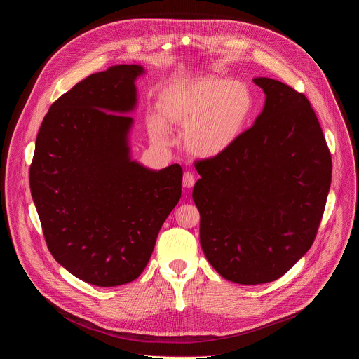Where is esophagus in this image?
Wrapping results in <instances>:
<instances>
[{"mask_svg": "<svg viewBox=\"0 0 359 359\" xmlns=\"http://www.w3.org/2000/svg\"><path fill=\"white\" fill-rule=\"evenodd\" d=\"M194 182H196V177H194V175H193L191 172H186V173L183 175V186H184L186 189L193 187V186H194Z\"/></svg>", "mask_w": 359, "mask_h": 359, "instance_id": "esophagus-1", "label": "esophagus"}]
</instances>
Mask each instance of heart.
I'll use <instances>...</instances> for the list:
<instances>
[{"label":"heart","mask_w":359,"mask_h":359,"mask_svg":"<svg viewBox=\"0 0 359 359\" xmlns=\"http://www.w3.org/2000/svg\"><path fill=\"white\" fill-rule=\"evenodd\" d=\"M159 112L147 121L153 142L169 144L168 126H175L182 129V143L189 153L213 159L245 132L254 112V97L243 82L197 76L168 86L159 97Z\"/></svg>","instance_id":"b5f03b06"}]
</instances>
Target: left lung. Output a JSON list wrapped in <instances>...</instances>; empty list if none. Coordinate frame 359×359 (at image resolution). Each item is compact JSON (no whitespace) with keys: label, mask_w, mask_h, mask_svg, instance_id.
<instances>
[{"label":"left lung","mask_w":359,"mask_h":359,"mask_svg":"<svg viewBox=\"0 0 359 359\" xmlns=\"http://www.w3.org/2000/svg\"><path fill=\"white\" fill-rule=\"evenodd\" d=\"M264 108L223 155L196 162L193 200L200 245L212 267L243 285L284 276L314 243L332 162L309 99L254 78Z\"/></svg>","instance_id":"left-lung-1"}]
</instances>
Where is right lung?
I'll return each mask as SVG.
<instances>
[{
  "label": "right lung",
  "instance_id": "1",
  "mask_svg": "<svg viewBox=\"0 0 359 359\" xmlns=\"http://www.w3.org/2000/svg\"><path fill=\"white\" fill-rule=\"evenodd\" d=\"M142 65H114L64 93L39 128L29 186L53 257L97 287L136 280L182 196L179 165L132 159Z\"/></svg>",
  "mask_w": 359,
  "mask_h": 359
}]
</instances>
